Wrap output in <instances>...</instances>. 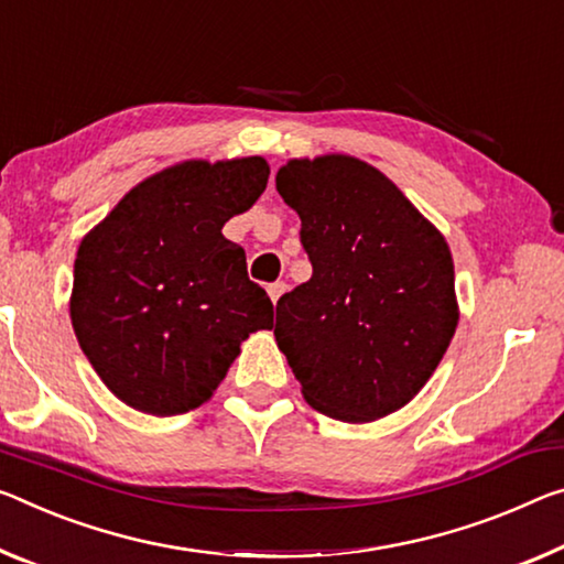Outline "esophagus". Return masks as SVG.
<instances>
[{
	"label": "esophagus",
	"mask_w": 564,
	"mask_h": 564,
	"mask_svg": "<svg viewBox=\"0 0 564 564\" xmlns=\"http://www.w3.org/2000/svg\"><path fill=\"white\" fill-rule=\"evenodd\" d=\"M285 289H289V285H285L283 281H275V283H271V285H268V296H271V301L275 303V301H279L281 296H283V293H285Z\"/></svg>",
	"instance_id": "obj_1"
}]
</instances>
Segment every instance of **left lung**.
<instances>
[{
	"mask_svg": "<svg viewBox=\"0 0 564 564\" xmlns=\"http://www.w3.org/2000/svg\"><path fill=\"white\" fill-rule=\"evenodd\" d=\"M275 191L299 213L314 275L275 306V341L303 399L341 422L409 404L457 330L444 236L399 187L351 155L289 160Z\"/></svg>",
	"mask_w": 564,
	"mask_h": 564,
	"instance_id": "left-lung-1",
	"label": "left lung"
}]
</instances>
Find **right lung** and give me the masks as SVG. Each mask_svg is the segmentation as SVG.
<instances>
[{"mask_svg":"<svg viewBox=\"0 0 564 564\" xmlns=\"http://www.w3.org/2000/svg\"><path fill=\"white\" fill-rule=\"evenodd\" d=\"M263 158L185 160L124 195L75 258L69 318L85 356L124 404L153 416L198 409L273 303L223 226L265 191Z\"/></svg>","mask_w":564,"mask_h":564,"instance_id":"obj_1","label":"right lung"}]
</instances>
